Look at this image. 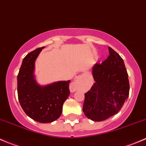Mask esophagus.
<instances>
[{
    "label": "esophagus",
    "mask_w": 146,
    "mask_h": 146,
    "mask_svg": "<svg viewBox=\"0 0 146 146\" xmlns=\"http://www.w3.org/2000/svg\"><path fill=\"white\" fill-rule=\"evenodd\" d=\"M82 78H83V76H82V75H81V76H78V77L76 79L75 82H73V83L70 85V91H71V92H75V91H76V85H77V82L80 81V80H82Z\"/></svg>",
    "instance_id": "obj_1"
}]
</instances>
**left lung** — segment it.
<instances>
[{
    "label": "left lung",
    "mask_w": 146,
    "mask_h": 146,
    "mask_svg": "<svg viewBox=\"0 0 146 146\" xmlns=\"http://www.w3.org/2000/svg\"><path fill=\"white\" fill-rule=\"evenodd\" d=\"M110 56L95 64L92 76L95 82L85 94L82 111L88 118L101 121L117 114L129 95L127 70L121 57L109 47Z\"/></svg>",
    "instance_id": "1"
}]
</instances>
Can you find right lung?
<instances>
[{
    "label": "right lung",
    "instance_id": "add662e5",
    "mask_svg": "<svg viewBox=\"0 0 146 146\" xmlns=\"http://www.w3.org/2000/svg\"><path fill=\"white\" fill-rule=\"evenodd\" d=\"M44 46L31 51L23 58L17 75V95L22 108L28 117L40 123H50L59 118L63 104L70 95L68 81H58L41 86L35 78V64Z\"/></svg>",
    "mask_w": 146,
    "mask_h": 146
}]
</instances>
